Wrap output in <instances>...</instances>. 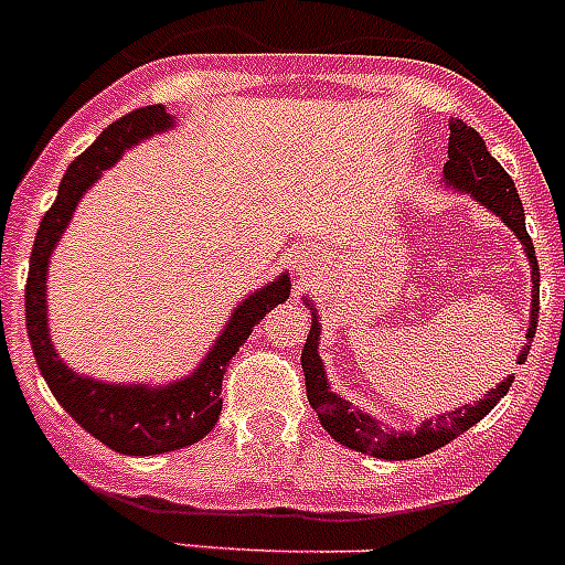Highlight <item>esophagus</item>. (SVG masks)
I'll return each mask as SVG.
<instances>
[{"label": "esophagus", "instance_id": "34e87169", "mask_svg": "<svg viewBox=\"0 0 565 565\" xmlns=\"http://www.w3.org/2000/svg\"><path fill=\"white\" fill-rule=\"evenodd\" d=\"M305 267H316V264H312V260H305V264H301V267H298V273L307 275V269H305Z\"/></svg>", "mask_w": 565, "mask_h": 565}]
</instances>
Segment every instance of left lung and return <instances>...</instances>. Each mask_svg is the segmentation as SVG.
I'll return each instance as SVG.
<instances>
[{"mask_svg":"<svg viewBox=\"0 0 565 565\" xmlns=\"http://www.w3.org/2000/svg\"><path fill=\"white\" fill-rule=\"evenodd\" d=\"M445 183L459 192H468L473 201H480L486 210L494 212L502 224L511 226L520 244L525 246V255H529V264H532V324H529V333H525V348L520 353V362H525V355L532 350L534 330H537V312H540V267L537 255H534L532 238L525 232V212L523 203H520V194L514 189V180L509 178V172L497 163L486 149V140L480 137V131H473L471 126H466L462 120H451V137H448V163H445ZM312 310V307H310ZM319 316L312 310V324L310 335L305 341V350H301V367H305V385H307V399H310L312 411L321 419V428L333 436L339 445H348L353 451L371 454L379 459H416L425 457V454L443 448L451 439H457L459 434H466L471 425L482 419L486 414H491V407L509 393L514 376L502 379L500 385L491 387L486 393V399H480L477 405L457 407L451 414L434 416V419L422 422V428L416 430H391L385 428L382 422L373 419V416L362 414L359 407L350 405L348 399H341L330 391L324 376V364H321L319 355Z\"/></svg>","mask_w":565,"mask_h":565,"instance_id":"obj_1","label":"left lung"}]
</instances>
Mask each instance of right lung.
Segmentation results:
<instances>
[{
    "instance_id": "add662e5",
    "label": "right lung",
    "mask_w": 565,
    "mask_h": 565,
    "mask_svg": "<svg viewBox=\"0 0 565 565\" xmlns=\"http://www.w3.org/2000/svg\"><path fill=\"white\" fill-rule=\"evenodd\" d=\"M169 126H174V120L166 114L163 106L137 108V111L111 122L68 166L54 206L45 212L40 230H36L25 284L28 339H31L33 359L40 364L42 379L49 382L56 402L74 416V422H79L94 439L108 445L111 451L129 454V457L178 451V448L194 445L210 434L215 428L217 416H221V407H224L221 382H224L226 364H230L232 355L238 353L241 344L249 339L258 321L290 296L287 275H278L264 290L246 296L235 307L230 324L224 327V333L217 335L206 359L198 364V371L166 387L106 385V382L68 371L63 359L56 355L49 333V307H45L49 264L56 241L68 226L85 189L92 186L108 166L117 163L122 151L146 140V137L166 131Z\"/></svg>"
}]
</instances>
